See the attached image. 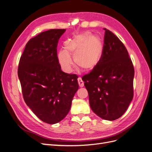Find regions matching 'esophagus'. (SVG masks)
I'll return each mask as SVG.
<instances>
[{
    "label": "esophagus",
    "instance_id": "1",
    "mask_svg": "<svg viewBox=\"0 0 152 152\" xmlns=\"http://www.w3.org/2000/svg\"><path fill=\"white\" fill-rule=\"evenodd\" d=\"M78 83H79V86L80 87H83L84 86V82H83V80H82V79H81V77H79L78 78Z\"/></svg>",
    "mask_w": 152,
    "mask_h": 152
}]
</instances>
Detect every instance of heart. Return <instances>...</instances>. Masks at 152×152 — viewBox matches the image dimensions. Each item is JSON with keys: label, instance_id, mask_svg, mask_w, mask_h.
Masks as SVG:
<instances>
[{"label": "heart", "instance_id": "heart-1", "mask_svg": "<svg viewBox=\"0 0 152 152\" xmlns=\"http://www.w3.org/2000/svg\"><path fill=\"white\" fill-rule=\"evenodd\" d=\"M64 50L58 54V60L62 70L68 73L73 72V61L85 70H93L99 63L103 53V44L98 35L90 31L75 35L64 42Z\"/></svg>", "mask_w": 152, "mask_h": 152}]
</instances>
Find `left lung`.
I'll return each mask as SVG.
<instances>
[{
  "label": "left lung",
  "instance_id": "1",
  "mask_svg": "<svg viewBox=\"0 0 152 152\" xmlns=\"http://www.w3.org/2000/svg\"><path fill=\"white\" fill-rule=\"evenodd\" d=\"M104 30L102 57L82 79L92 110L104 120L114 121L126 112L133 98L134 69L121 40L111 31Z\"/></svg>",
  "mask_w": 152,
  "mask_h": 152
}]
</instances>
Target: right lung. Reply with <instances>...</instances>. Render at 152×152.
<instances>
[{
  "instance_id": "1",
  "label": "right lung",
  "mask_w": 152,
  "mask_h": 152,
  "mask_svg": "<svg viewBox=\"0 0 152 152\" xmlns=\"http://www.w3.org/2000/svg\"><path fill=\"white\" fill-rule=\"evenodd\" d=\"M65 31L50 29L30 39L18 69L26 104L41 121L50 124L66 116L79 89L77 75L63 72L58 60V43Z\"/></svg>"
}]
</instances>
